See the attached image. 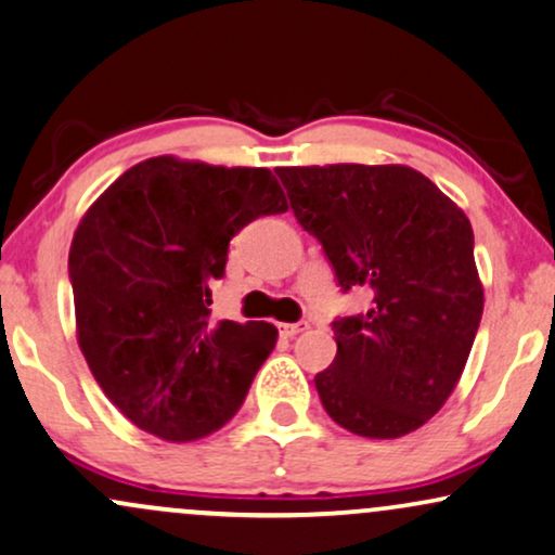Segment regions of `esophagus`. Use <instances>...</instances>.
<instances>
[{
  "instance_id": "obj_1",
  "label": "esophagus",
  "mask_w": 555,
  "mask_h": 555,
  "mask_svg": "<svg viewBox=\"0 0 555 555\" xmlns=\"http://www.w3.org/2000/svg\"><path fill=\"white\" fill-rule=\"evenodd\" d=\"M306 330H309V321H298V324H280V334H283V337H288V339H293L296 334L306 332Z\"/></svg>"
}]
</instances>
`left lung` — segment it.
<instances>
[{
    "mask_svg": "<svg viewBox=\"0 0 555 555\" xmlns=\"http://www.w3.org/2000/svg\"><path fill=\"white\" fill-rule=\"evenodd\" d=\"M275 172L341 293H371L365 313L332 321L337 358L313 378L326 414L373 440L414 433L453 393L481 324L470 221L403 164Z\"/></svg>",
    "mask_w": 555,
    "mask_h": 555,
    "instance_id": "8db88e82",
    "label": "left lung"
}]
</instances>
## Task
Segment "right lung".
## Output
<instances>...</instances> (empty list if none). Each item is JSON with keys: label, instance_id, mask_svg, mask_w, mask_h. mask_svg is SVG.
<instances>
[{"label": "right lung", "instance_id": "obj_1", "mask_svg": "<svg viewBox=\"0 0 555 555\" xmlns=\"http://www.w3.org/2000/svg\"><path fill=\"white\" fill-rule=\"evenodd\" d=\"M270 169L154 156L81 218L68 251L77 339L94 380L143 433L190 442L238 412L278 341L267 321H214L229 242L285 214Z\"/></svg>", "mask_w": 555, "mask_h": 555}]
</instances>
